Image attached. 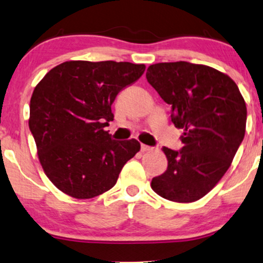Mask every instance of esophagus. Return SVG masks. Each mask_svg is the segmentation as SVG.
Returning <instances> with one entry per match:
<instances>
[{"label": "esophagus", "mask_w": 263, "mask_h": 263, "mask_svg": "<svg viewBox=\"0 0 263 263\" xmlns=\"http://www.w3.org/2000/svg\"><path fill=\"white\" fill-rule=\"evenodd\" d=\"M141 151H142V152H148V151H152V147L146 146V145H141Z\"/></svg>", "instance_id": "obj_1"}]
</instances>
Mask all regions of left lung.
Listing matches in <instances>:
<instances>
[{
  "label": "left lung",
  "mask_w": 263,
  "mask_h": 263,
  "mask_svg": "<svg viewBox=\"0 0 263 263\" xmlns=\"http://www.w3.org/2000/svg\"><path fill=\"white\" fill-rule=\"evenodd\" d=\"M147 81L171 105V121L183 129V147H163L167 168L151 186L179 203L200 200L231 165L246 134L247 106L238 86L214 68L184 61L156 63Z\"/></svg>",
  "instance_id": "8db88e82"
}]
</instances>
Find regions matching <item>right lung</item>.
<instances>
[{
    "label": "right lung",
    "mask_w": 263,
    "mask_h": 263,
    "mask_svg": "<svg viewBox=\"0 0 263 263\" xmlns=\"http://www.w3.org/2000/svg\"><path fill=\"white\" fill-rule=\"evenodd\" d=\"M145 69L130 62L67 61L35 86L28 127L43 170L61 192L81 200L107 192L139 152V141H114L104 128L114 120L118 92Z\"/></svg>",
    "instance_id": "obj_1"
}]
</instances>
